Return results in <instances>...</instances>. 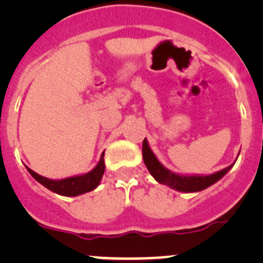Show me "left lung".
<instances>
[{
	"label": "left lung",
	"instance_id": "obj_1",
	"mask_svg": "<svg viewBox=\"0 0 263 263\" xmlns=\"http://www.w3.org/2000/svg\"><path fill=\"white\" fill-rule=\"evenodd\" d=\"M238 156H239V154H238ZM142 159H144V163L146 165L147 171L150 172V174L154 177V179L156 182L168 185L172 190H176L178 192L192 193L206 190L208 187L213 185L214 183L220 181L233 168V165H234L238 158L235 159V161L232 165L227 166V168L221 169L219 172H215L213 174H206V176H203V174L174 173L171 169L165 168L158 160L155 154L153 153V150L148 146L147 140L145 139L144 142H142Z\"/></svg>",
	"mask_w": 263,
	"mask_h": 263
}]
</instances>
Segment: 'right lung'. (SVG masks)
Masks as SVG:
<instances>
[{
  "mask_svg": "<svg viewBox=\"0 0 263 263\" xmlns=\"http://www.w3.org/2000/svg\"><path fill=\"white\" fill-rule=\"evenodd\" d=\"M26 169L35 181H38L42 185L48 188L52 192L61 196H67V197H75V196L84 195V193L95 190L100 184V181H102L103 174H104L105 171L104 153H102L99 161H98L94 169H91V171L85 174L67 177V178L63 179L46 178V177L31 171L28 166H26Z\"/></svg>",
  "mask_w": 263,
  "mask_h": 263,
  "instance_id": "obj_1",
  "label": "right lung"
}]
</instances>
